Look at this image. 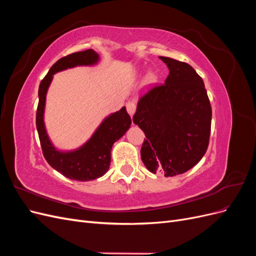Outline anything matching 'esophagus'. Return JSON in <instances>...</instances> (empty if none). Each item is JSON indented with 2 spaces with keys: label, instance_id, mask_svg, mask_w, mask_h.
Segmentation results:
<instances>
[{
  "label": "esophagus",
  "instance_id": "obj_1",
  "mask_svg": "<svg viewBox=\"0 0 256 256\" xmlns=\"http://www.w3.org/2000/svg\"><path fill=\"white\" fill-rule=\"evenodd\" d=\"M126 108H127V111L129 113V115L132 116L134 114V112H136V104L134 102H129L126 104Z\"/></svg>",
  "mask_w": 256,
  "mask_h": 256
}]
</instances>
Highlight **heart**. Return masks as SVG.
Here are the masks:
<instances>
[{"instance_id":"heart-1","label":"heart","mask_w":256,"mask_h":256,"mask_svg":"<svg viewBox=\"0 0 256 256\" xmlns=\"http://www.w3.org/2000/svg\"><path fill=\"white\" fill-rule=\"evenodd\" d=\"M154 79H156V76H154V74L150 72L148 74H147V81L148 82H152V81H154Z\"/></svg>"}]
</instances>
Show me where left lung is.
<instances>
[{"label":"left lung","instance_id":"left-lung-1","mask_svg":"<svg viewBox=\"0 0 256 256\" xmlns=\"http://www.w3.org/2000/svg\"><path fill=\"white\" fill-rule=\"evenodd\" d=\"M159 58L168 68V78L140 98L132 120L146 136L141 148L146 168L172 177L187 172L205 154L212 106L194 69L174 58Z\"/></svg>","mask_w":256,"mask_h":256}]
</instances>
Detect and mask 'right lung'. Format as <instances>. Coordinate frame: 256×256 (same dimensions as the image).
Segmentation results:
<instances>
[{
	"instance_id": "obj_1",
	"label": "right lung",
	"mask_w": 256,
	"mask_h": 256,
	"mask_svg": "<svg viewBox=\"0 0 256 256\" xmlns=\"http://www.w3.org/2000/svg\"><path fill=\"white\" fill-rule=\"evenodd\" d=\"M99 62L98 53L92 49L69 54L60 58L40 82L38 90L40 102L36 113V127L44 156L48 164L62 175L74 180L88 182L104 176L110 168L113 144L127 132L131 118L125 106L102 122L95 132L79 148L74 150H56L50 140L44 126V115L46 96L53 74L76 66H92Z\"/></svg>"
}]
</instances>
